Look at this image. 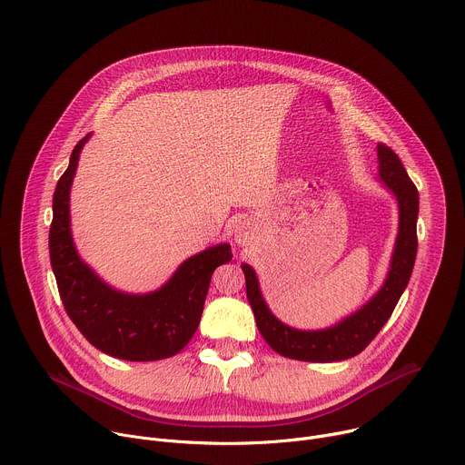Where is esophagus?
<instances>
[{"mask_svg": "<svg viewBox=\"0 0 465 465\" xmlns=\"http://www.w3.org/2000/svg\"><path fill=\"white\" fill-rule=\"evenodd\" d=\"M239 241H241V239H239Z\"/></svg>", "mask_w": 465, "mask_h": 465, "instance_id": "esophagus-1", "label": "esophagus"}]
</instances>
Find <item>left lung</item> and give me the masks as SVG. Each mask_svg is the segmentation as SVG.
Masks as SVG:
<instances>
[{"label":"left lung","instance_id":"8db88e82","mask_svg":"<svg viewBox=\"0 0 465 465\" xmlns=\"http://www.w3.org/2000/svg\"><path fill=\"white\" fill-rule=\"evenodd\" d=\"M379 173L384 185L400 203V235L382 289L355 314L323 331H298L282 323L264 303L252 267L241 264L246 280V298L262 339L280 355L305 362H335L359 355L377 337L409 285L418 252L420 194L401 160L384 143L377 145Z\"/></svg>","mask_w":465,"mask_h":465}]
</instances>
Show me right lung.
<instances>
[{"instance_id": "obj_1", "label": "right lung", "mask_w": 465, "mask_h": 465, "mask_svg": "<svg viewBox=\"0 0 465 465\" xmlns=\"http://www.w3.org/2000/svg\"><path fill=\"white\" fill-rule=\"evenodd\" d=\"M88 136L75 145L53 194L49 257L62 305L83 337L110 357L136 362L173 357L201 323L212 274L232 261V246L219 244L189 257L153 294L132 296L104 285L79 259L70 232V187Z\"/></svg>"}]
</instances>
